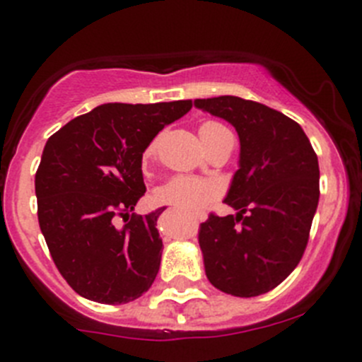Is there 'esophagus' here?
Listing matches in <instances>:
<instances>
[{
	"instance_id": "esophagus-1",
	"label": "esophagus",
	"mask_w": 362,
	"mask_h": 362,
	"mask_svg": "<svg viewBox=\"0 0 362 362\" xmlns=\"http://www.w3.org/2000/svg\"><path fill=\"white\" fill-rule=\"evenodd\" d=\"M196 219H198V221H205L206 216H205V214H196Z\"/></svg>"
}]
</instances>
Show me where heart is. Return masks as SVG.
<instances>
[{
    "mask_svg": "<svg viewBox=\"0 0 362 362\" xmlns=\"http://www.w3.org/2000/svg\"><path fill=\"white\" fill-rule=\"evenodd\" d=\"M199 138H202L203 145L209 146L210 143L219 139L221 136L230 134L224 125L217 124V122L206 120L199 125ZM157 150V139H153L148 146L143 152V164L148 163L153 156H156ZM219 194V187H217L214 182L203 180V178L196 177H175L170 182L159 187L157 191V199L164 205L177 206V209L189 210V212H194V210L203 209L206 203L212 202L216 196Z\"/></svg>",
    "mask_w": 362,
    "mask_h": 362,
    "instance_id": "1",
    "label": "heart"
}]
</instances>
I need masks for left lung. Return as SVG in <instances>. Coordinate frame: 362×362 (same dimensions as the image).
Wrapping results in <instances>:
<instances>
[{
	"instance_id": "left-lung-1",
	"label": "left lung",
	"mask_w": 362,
	"mask_h": 362,
	"mask_svg": "<svg viewBox=\"0 0 362 362\" xmlns=\"http://www.w3.org/2000/svg\"><path fill=\"white\" fill-rule=\"evenodd\" d=\"M194 106L230 122L240 139V168L224 199L237 216L212 212L198 230L206 278L230 296H262L306 251L320 196L318 157L300 125L265 104L223 95Z\"/></svg>"
}]
</instances>
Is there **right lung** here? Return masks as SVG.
<instances>
[{
	"instance_id": "1",
	"label": "right lung",
	"mask_w": 362,
	"mask_h": 362,
	"mask_svg": "<svg viewBox=\"0 0 362 362\" xmlns=\"http://www.w3.org/2000/svg\"><path fill=\"white\" fill-rule=\"evenodd\" d=\"M191 107L192 100L103 104L45 143L35 175L38 224L56 269L84 299L125 304L152 286L164 206L131 214L146 191L143 152Z\"/></svg>"
}]
</instances>
